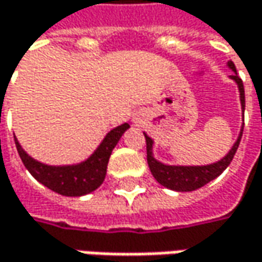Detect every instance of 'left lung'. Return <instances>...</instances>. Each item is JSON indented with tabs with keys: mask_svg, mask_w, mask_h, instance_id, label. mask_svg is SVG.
Returning <instances> with one entry per match:
<instances>
[{
	"mask_svg": "<svg viewBox=\"0 0 262 262\" xmlns=\"http://www.w3.org/2000/svg\"><path fill=\"white\" fill-rule=\"evenodd\" d=\"M229 69L234 70V75H231V78L237 82L238 90H240V100H242V107L245 111V86H243V81L240 79V76H237V70L232 61L228 62ZM145 135V133H144ZM243 135V127L240 132L238 139L235 141V144L232 145V148L229 150V153L219 162L213 163V165H205V166H169V165H163L160 162H157L151 148H153V141L150 136L145 135V142H147V162L150 166V171L162 186L171 189V190H177V192H192L196 190L202 186H205L207 183H210L211 180H214L216 177H219L226 168L228 165L232 162L234 155L238 148L240 139Z\"/></svg>",
	"mask_w": 262,
	"mask_h": 262,
	"instance_id": "8db88e82",
	"label": "left lung"
}]
</instances>
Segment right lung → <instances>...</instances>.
<instances>
[{"label":"right lung","instance_id":"right-lung-1","mask_svg":"<svg viewBox=\"0 0 262 262\" xmlns=\"http://www.w3.org/2000/svg\"><path fill=\"white\" fill-rule=\"evenodd\" d=\"M130 126L124 123L112 129L103 139V142L99 145V148L93 153V156L79 165H69V166L43 165L27 155L19 145L16 138H14V144L25 168L37 181H40L48 189L64 196H82L86 193H91L103 183L111 153L117 145V142L120 141V138L123 136V133Z\"/></svg>","mask_w":262,"mask_h":262}]
</instances>
